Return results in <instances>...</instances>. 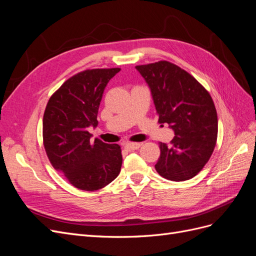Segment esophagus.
<instances>
[{
    "label": "esophagus",
    "mask_w": 256,
    "mask_h": 256,
    "mask_svg": "<svg viewBox=\"0 0 256 256\" xmlns=\"http://www.w3.org/2000/svg\"><path fill=\"white\" fill-rule=\"evenodd\" d=\"M140 144H137V142H128L124 144V148L128 150V151H135V150H138L140 148Z\"/></svg>",
    "instance_id": "34e87169"
}]
</instances>
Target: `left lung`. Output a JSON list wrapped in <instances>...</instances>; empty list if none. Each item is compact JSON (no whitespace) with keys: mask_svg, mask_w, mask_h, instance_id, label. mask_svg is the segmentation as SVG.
Returning a JSON list of instances; mask_svg holds the SVG:
<instances>
[{"mask_svg":"<svg viewBox=\"0 0 256 256\" xmlns=\"http://www.w3.org/2000/svg\"><path fill=\"white\" fill-rule=\"evenodd\" d=\"M135 68L150 88L158 122L168 123L176 135L170 144H160L156 171L174 182L194 178L208 162L217 142L218 119L212 96L190 74L169 62Z\"/></svg>","mask_w":256,"mask_h":256,"instance_id":"left-lung-1","label":"left lung"}]
</instances>
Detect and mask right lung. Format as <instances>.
<instances>
[{
    "label": "right lung",
    "instance_id": "obj_1",
    "mask_svg": "<svg viewBox=\"0 0 256 256\" xmlns=\"http://www.w3.org/2000/svg\"><path fill=\"white\" fill-rule=\"evenodd\" d=\"M119 68L92 69L70 78L50 98L44 114V144L55 170L78 189L94 192L112 183L122 164L118 144L94 139L104 89Z\"/></svg>",
    "mask_w": 256,
    "mask_h": 256
}]
</instances>
